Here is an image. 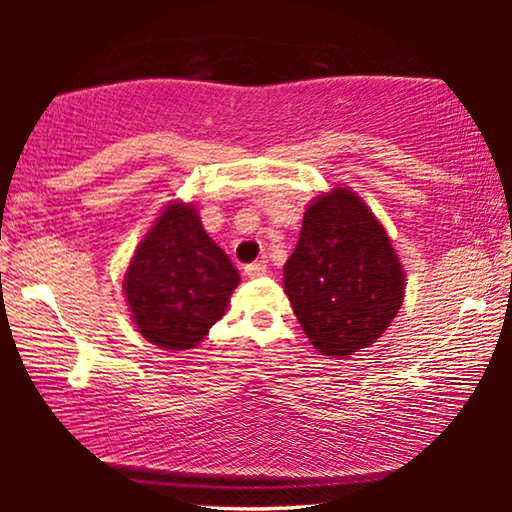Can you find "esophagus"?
Instances as JSON below:
<instances>
[{
  "mask_svg": "<svg viewBox=\"0 0 512 512\" xmlns=\"http://www.w3.org/2000/svg\"><path fill=\"white\" fill-rule=\"evenodd\" d=\"M244 271H246L248 277H264L266 271H268V266H266V262H255V264H248Z\"/></svg>",
  "mask_w": 512,
  "mask_h": 512,
  "instance_id": "obj_1",
  "label": "esophagus"
}]
</instances>
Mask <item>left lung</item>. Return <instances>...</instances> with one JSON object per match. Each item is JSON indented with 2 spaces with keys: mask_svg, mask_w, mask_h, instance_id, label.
Wrapping results in <instances>:
<instances>
[{
  "mask_svg": "<svg viewBox=\"0 0 512 512\" xmlns=\"http://www.w3.org/2000/svg\"><path fill=\"white\" fill-rule=\"evenodd\" d=\"M284 291L325 357L348 359L393 323L404 302L402 262L352 189L334 187L309 203L298 246L284 264Z\"/></svg>",
  "mask_w": 512,
  "mask_h": 512,
  "instance_id": "1",
  "label": "left lung"
}]
</instances>
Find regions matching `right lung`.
<instances>
[{"label":"right lung","instance_id":"right-lung-1","mask_svg":"<svg viewBox=\"0 0 512 512\" xmlns=\"http://www.w3.org/2000/svg\"><path fill=\"white\" fill-rule=\"evenodd\" d=\"M239 273L207 237L192 203L164 207L124 275L133 323L164 350H189L228 309Z\"/></svg>","mask_w":512,"mask_h":512}]
</instances>
